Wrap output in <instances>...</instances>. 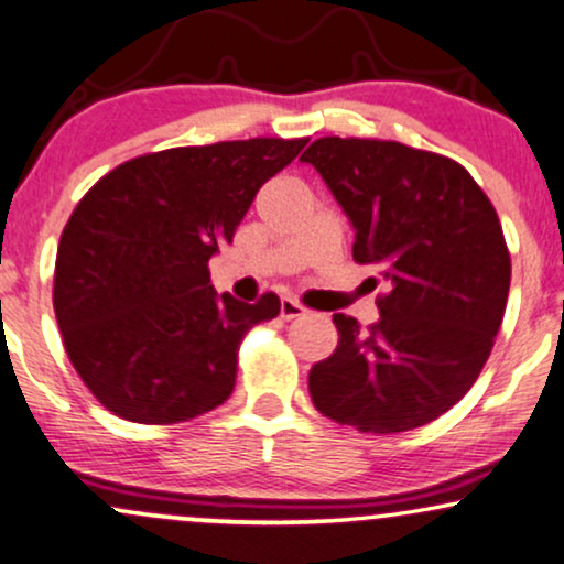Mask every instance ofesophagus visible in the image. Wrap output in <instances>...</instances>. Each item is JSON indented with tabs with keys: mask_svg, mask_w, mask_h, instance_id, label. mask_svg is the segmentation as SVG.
<instances>
[{
	"mask_svg": "<svg viewBox=\"0 0 564 564\" xmlns=\"http://www.w3.org/2000/svg\"><path fill=\"white\" fill-rule=\"evenodd\" d=\"M306 315V310L299 302H294V299H281V317L283 319H296Z\"/></svg>",
	"mask_w": 564,
	"mask_h": 564,
	"instance_id": "obj_1",
	"label": "esophagus"
}]
</instances>
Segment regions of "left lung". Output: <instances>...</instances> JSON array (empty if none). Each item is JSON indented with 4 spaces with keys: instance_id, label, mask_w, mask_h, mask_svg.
Here are the masks:
<instances>
[{
    "instance_id": "1",
    "label": "left lung",
    "mask_w": 564,
    "mask_h": 564,
    "mask_svg": "<svg viewBox=\"0 0 564 564\" xmlns=\"http://www.w3.org/2000/svg\"><path fill=\"white\" fill-rule=\"evenodd\" d=\"M354 224V260L388 291L361 330L333 315L338 346L310 369L315 409L393 434L451 411L487 365L510 291L495 205L447 155L395 140L319 138L302 153Z\"/></svg>"
}]
</instances>
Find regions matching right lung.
Segmentation results:
<instances>
[{"label":"right lung","mask_w":564,"mask_h":564,"mask_svg":"<svg viewBox=\"0 0 564 564\" xmlns=\"http://www.w3.org/2000/svg\"><path fill=\"white\" fill-rule=\"evenodd\" d=\"M306 138L169 148L111 169L77 203L54 268V315L85 388L127 422L180 424L231 395L239 346L281 312L216 294L208 260Z\"/></svg>","instance_id":"1"}]
</instances>
